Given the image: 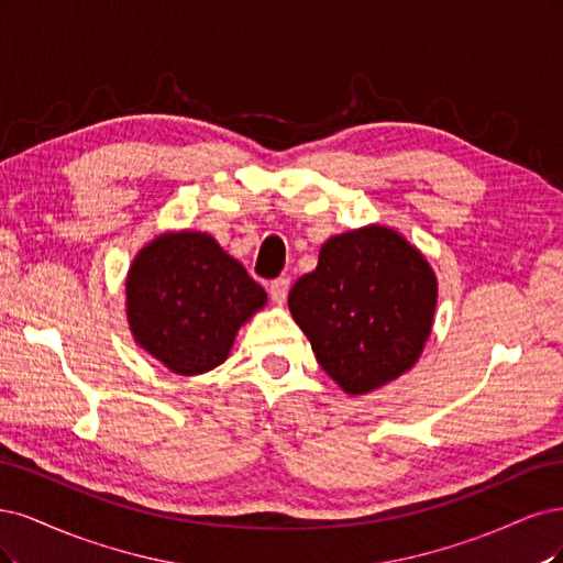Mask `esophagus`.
<instances>
[{"mask_svg": "<svg viewBox=\"0 0 563 563\" xmlns=\"http://www.w3.org/2000/svg\"><path fill=\"white\" fill-rule=\"evenodd\" d=\"M289 292V278H276L268 283V295L274 299V303H285Z\"/></svg>", "mask_w": 563, "mask_h": 563, "instance_id": "34e87169", "label": "esophagus"}]
</instances>
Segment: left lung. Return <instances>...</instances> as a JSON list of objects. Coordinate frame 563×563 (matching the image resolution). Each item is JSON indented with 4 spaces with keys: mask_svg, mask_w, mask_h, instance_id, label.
I'll use <instances>...</instances> for the list:
<instances>
[{
    "mask_svg": "<svg viewBox=\"0 0 563 563\" xmlns=\"http://www.w3.org/2000/svg\"><path fill=\"white\" fill-rule=\"evenodd\" d=\"M287 303L320 367L349 395H365L419 360L438 280L400 233L374 224L324 243Z\"/></svg>",
    "mask_w": 563,
    "mask_h": 563,
    "instance_id": "left-lung-1",
    "label": "left lung"
}]
</instances>
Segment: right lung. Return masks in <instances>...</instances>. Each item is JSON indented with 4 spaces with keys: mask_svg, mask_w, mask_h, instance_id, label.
<instances>
[{
    "mask_svg": "<svg viewBox=\"0 0 563 563\" xmlns=\"http://www.w3.org/2000/svg\"><path fill=\"white\" fill-rule=\"evenodd\" d=\"M264 303V287L208 233L158 235L125 280L135 341L183 376L222 365L235 332Z\"/></svg>",
    "mask_w": 563,
    "mask_h": 563,
    "instance_id": "1",
    "label": "right lung"
}]
</instances>
